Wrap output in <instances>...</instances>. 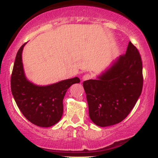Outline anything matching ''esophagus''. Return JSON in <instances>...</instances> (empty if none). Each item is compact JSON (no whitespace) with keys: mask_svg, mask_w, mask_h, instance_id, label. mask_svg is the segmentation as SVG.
<instances>
[{"mask_svg":"<svg viewBox=\"0 0 158 158\" xmlns=\"http://www.w3.org/2000/svg\"><path fill=\"white\" fill-rule=\"evenodd\" d=\"M91 79V76L88 73L85 74V75L82 77L83 80H88V79Z\"/></svg>","mask_w":158,"mask_h":158,"instance_id":"obj_1","label":"esophagus"}]
</instances>
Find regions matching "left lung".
I'll return each mask as SVG.
<instances>
[{
  "label": "left lung",
  "mask_w": 158,
  "mask_h": 158,
  "mask_svg": "<svg viewBox=\"0 0 158 158\" xmlns=\"http://www.w3.org/2000/svg\"><path fill=\"white\" fill-rule=\"evenodd\" d=\"M143 64L137 48L129 41L126 54L98 79L83 82L90 118L106 127L126 118L142 93Z\"/></svg>",
  "instance_id": "left-lung-1"
}]
</instances>
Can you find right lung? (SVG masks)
<instances>
[{
  "mask_svg": "<svg viewBox=\"0 0 158 158\" xmlns=\"http://www.w3.org/2000/svg\"><path fill=\"white\" fill-rule=\"evenodd\" d=\"M25 44L15 57L11 76L12 94L21 113L30 123L40 127H50L61 118L67 90L73 84L80 82V79L75 77L48 86L33 85L23 73L21 54Z\"/></svg>",
  "mask_w": 158,
  "mask_h": 158,
  "instance_id": "obj_1",
  "label": "right lung"
}]
</instances>
